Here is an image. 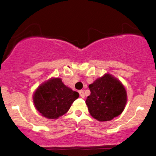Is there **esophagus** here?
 Returning <instances> with one entry per match:
<instances>
[{"instance_id":"esophagus-1","label":"esophagus","mask_w":156,"mask_h":156,"mask_svg":"<svg viewBox=\"0 0 156 156\" xmlns=\"http://www.w3.org/2000/svg\"><path fill=\"white\" fill-rule=\"evenodd\" d=\"M79 94H80V96L82 98H84V97H85V94H84L83 90H80L79 91Z\"/></svg>"}]
</instances>
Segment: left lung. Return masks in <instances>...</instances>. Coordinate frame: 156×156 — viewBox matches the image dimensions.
I'll return each instance as SVG.
<instances>
[{
  "label": "left lung",
  "instance_id": "left-lung-1",
  "mask_svg": "<svg viewBox=\"0 0 156 156\" xmlns=\"http://www.w3.org/2000/svg\"><path fill=\"white\" fill-rule=\"evenodd\" d=\"M90 95L86 104L92 117L101 122L110 121L124 110L127 93L124 86L112 75L105 74L89 86Z\"/></svg>",
  "mask_w": 156,
  "mask_h": 156
}]
</instances>
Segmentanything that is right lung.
Listing matches in <instances>:
<instances>
[{"instance_id":"right-lung-1","label":"right lung","mask_w":156,"mask_h":156,"mask_svg":"<svg viewBox=\"0 0 156 156\" xmlns=\"http://www.w3.org/2000/svg\"><path fill=\"white\" fill-rule=\"evenodd\" d=\"M79 94L66 87L59 78H51L37 88L33 96L37 110L48 119H58L68 112Z\"/></svg>"}]
</instances>
